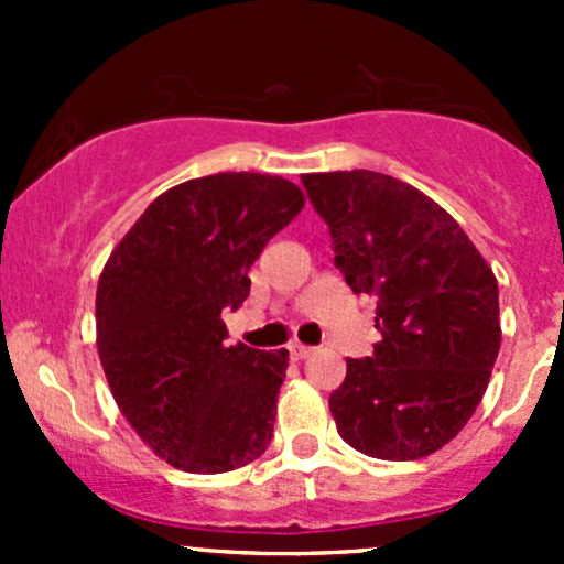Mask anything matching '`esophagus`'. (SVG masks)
Masks as SVG:
<instances>
[{"instance_id":"1","label":"esophagus","mask_w":564,"mask_h":564,"mask_svg":"<svg viewBox=\"0 0 564 564\" xmlns=\"http://www.w3.org/2000/svg\"><path fill=\"white\" fill-rule=\"evenodd\" d=\"M311 346H305V344H289V355H292V360H305V357L311 355Z\"/></svg>"}]
</instances>
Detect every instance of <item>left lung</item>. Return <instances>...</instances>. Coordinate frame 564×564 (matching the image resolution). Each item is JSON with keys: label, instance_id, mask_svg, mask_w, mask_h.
Instances as JSON below:
<instances>
[{"label": "left lung", "instance_id": "8db88e82", "mask_svg": "<svg viewBox=\"0 0 564 564\" xmlns=\"http://www.w3.org/2000/svg\"><path fill=\"white\" fill-rule=\"evenodd\" d=\"M333 237L335 267L355 294L377 300L366 360H346L329 395L346 445L382 460H414L458 434L499 355V286L464 229L395 176L303 174Z\"/></svg>", "mask_w": 564, "mask_h": 564}]
</instances>
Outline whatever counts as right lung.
I'll return each mask as SVG.
<instances>
[{"label": "right lung", "mask_w": 564, "mask_h": 564, "mask_svg": "<svg viewBox=\"0 0 564 564\" xmlns=\"http://www.w3.org/2000/svg\"><path fill=\"white\" fill-rule=\"evenodd\" d=\"M303 204L283 176H198L161 193L108 256L95 297L108 388L176 469L231 471L270 445L289 351L229 346L220 314L246 303L250 264Z\"/></svg>", "instance_id": "1"}]
</instances>
